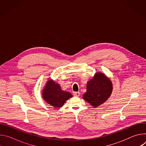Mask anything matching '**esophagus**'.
Returning a JSON list of instances; mask_svg holds the SVG:
<instances>
[{
    "label": "esophagus",
    "instance_id": "obj_1",
    "mask_svg": "<svg viewBox=\"0 0 146 146\" xmlns=\"http://www.w3.org/2000/svg\"><path fill=\"white\" fill-rule=\"evenodd\" d=\"M73 95H74V96H79L80 95V93L78 92H74L73 93Z\"/></svg>",
    "mask_w": 146,
    "mask_h": 146
}]
</instances>
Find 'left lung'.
<instances>
[{"instance_id": "1", "label": "left lung", "mask_w": 146, "mask_h": 146, "mask_svg": "<svg viewBox=\"0 0 146 146\" xmlns=\"http://www.w3.org/2000/svg\"><path fill=\"white\" fill-rule=\"evenodd\" d=\"M113 91V84L110 79L102 72H97L87 84V91L82 99L94 108L105 103Z\"/></svg>"}]
</instances>
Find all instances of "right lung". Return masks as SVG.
<instances>
[{
	"mask_svg": "<svg viewBox=\"0 0 146 146\" xmlns=\"http://www.w3.org/2000/svg\"><path fill=\"white\" fill-rule=\"evenodd\" d=\"M41 95L45 102L56 109L63 106L65 102L73 96L70 92L62 90L60 85L51 78L48 79Z\"/></svg>",
	"mask_w": 146,
	"mask_h": 146,
	"instance_id": "right-lung-1",
	"label": "right lung"
}]
</instances>
